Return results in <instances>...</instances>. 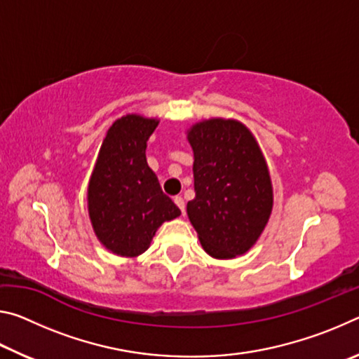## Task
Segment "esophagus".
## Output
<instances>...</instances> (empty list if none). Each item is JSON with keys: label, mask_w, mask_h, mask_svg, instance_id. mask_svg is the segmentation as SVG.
Here are the masks:
<instances>
[{"label": "esophagus", "mask_w": 359, "mask_h": 359, "mask_svg": "<svg viewBox=\"0 0 359 359\" xmlns=\"http://www.w3.org/2000/svg\"><path fill=\"white\" fill-rule=\"evenodd\" d=\"M174 203H175V205H177V208L182 210V214H185V201H184V198L175 196V198H174Z\"/></svg>", "instance_id": "34e87169"}]
</instances>
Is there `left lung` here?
I'll use <instances>...</instances> for the list:
<instances>
[{
	"mask_svg": "<svg viewBox=\"0 0 359 359\" xmlns=\"http://www.w3.org/2000/svg\"><path fill=\"white\" fill-rule=\"evenodd\" d=\"M194 154V196L187 214L199 241L218 259L244 255L259 238L272 210L264 156L244 125L212 118L188 133Z\"/></svg>",
	"mask_w": 359,
	"mask_h": 359,
	"instance_id": "left-lung-1",
	"label": "left lung"
}]
</instances>
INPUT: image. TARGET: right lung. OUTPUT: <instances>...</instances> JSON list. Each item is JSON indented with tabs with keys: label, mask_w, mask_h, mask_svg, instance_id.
Segmentation results:
<instances>
[{
	"label": "right lung",
	"mask_w": 359,
	"mask_h": 359,
	"mask_svg": "<svg viewBox=\"0 0 359 359\" xmlns=\"http://www.w3.org/2000/svg\"><path fill=\"white\" fill-rule=\"evenodd\" d=\"M158 120L125 115L114 121L88 184V214L101 244L120 257L147 250L163 222L180 209L147 165V141Z\"/></svg>",
	"instance_id": "1"
}]
</instances>
